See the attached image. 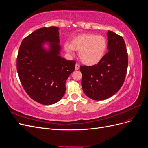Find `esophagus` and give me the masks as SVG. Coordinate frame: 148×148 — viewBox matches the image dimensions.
Returning <instances> with one entry per match:
<instances>
[{
	"label": "esophagus",
	"mask_w": 148,
	"mask_h": 148,
	"mask_svg": "<svg viewBox=\"0 0 148 148\" xmlns=\"http://www.w3.org/2000/svg\"><path fill=\"white\" fill-rule=\"evenodd\" d=\"M79 69V65L78 64H76L75 65V69L76 70H78Z\"/></svg>",
	"instance_id": "obj_1"
}]
</instances>
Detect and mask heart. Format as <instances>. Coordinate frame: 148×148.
I'll return each mask as SVG.
<instances>
[{
    "mask_svg": "<svg viewBox=\"0 0 148 148\" xmlns=\"http://www.w3.org/2000/svg\"><path fill=\"white\" fill-rule=\"evenodd\" d=\"M107 46V40L102 35L82 34L75 37L71 43L66 42L65 50L70 53L74 50L79 52L80 60L87 65L99 63L104 57Z\"/></svg>",
    "mask_w": 148,
    "mask_h": 148,
    "instance_id": "1",
    "label": "heart"
}]
</instances>
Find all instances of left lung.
<instances>
[{"instance_id": "1", "label": "left lung", "mask_w": 148, "mask_h": 148, "mask_svg": "<svg viewBox=\"0 0 148 148\" xmlns=\"http://www.w3.org/2000/svg\"><path fill=\"white\" fill-rule=\"evenodd\" d=\"M108 52L97 64L80 66L82 86L88 97L96 101L107 99L123 85L128 68V53L123 38L109 31Z\"/></svg>"}]
</instances>
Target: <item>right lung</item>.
I'll return each instance as SVG.
<instances>
[{
  "mask_svg": "<svg viewBox=\"0 0 148 148\" xmlns=\"http://www.w3.org/2000/svg\"><path fill=\"white\" fill-rule=\"evenodd\" d=\"M59 28L51 26L34 31L23 39L16 58L20 82L29 96L40 104L59 101L65 92V82L74 71L76 61L59 56ZM49 43V50L42 47Z\"/></svg>",
  "mask_w": 148,
  "mask_h": 148,
  "instance_id": "obj_1",
  "label": "right lung"
}]
</instances>
